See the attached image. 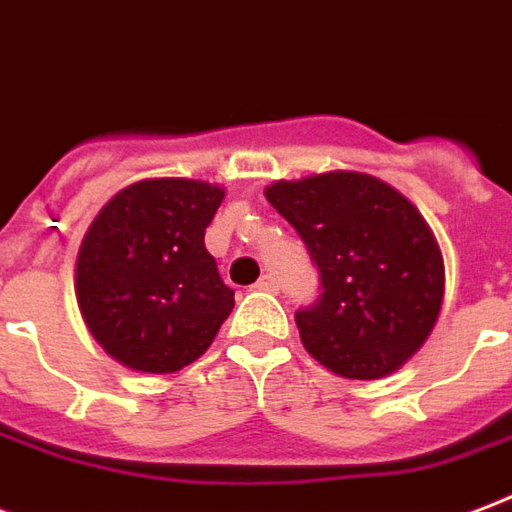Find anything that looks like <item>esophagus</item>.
<instances>
[{
  "mask_svg": "<svg viewBox=\"0 0 512 512\" xmlns=\"http://www.w3.org/2000/svg\"><path fill=\"white\" fill-rule=\"evenodd\" d=\"M255 287L263 292H279V284H276V279H273V276H260V282H257Z\"/></svg>",
  "mask_w": 512,
  "mask_h": 512,
  "instance_id": "esophagus-1",
  "label": "esophagus"
}]
</instances>
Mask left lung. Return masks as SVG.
<instances>
[{"label":"left lung","instance_id":"obj_1","mask_svg":"<svg viewBox=\"0 0 512 512\" xmlns=\"http://www.w3.org/2000/svg\"><path fill=\"white\" fill-rule=\"evenodd\" d=\"M265 198L298 230L319 271L317 303L295 311L308 354L343 378L395 373L432 333L446 284L419 209L360 171L279 179Z\"/></svg>","mask_w":512,"mask_h":512}]
</instances>
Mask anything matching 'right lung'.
I'll return each instance as SVG.
<instances>
[{
	"instance_id": "1",
	"label": "right lung",
	"mask_w": 512,
	"mask_h": 512,
	"mask_svg": "<svg viewBox=\"0 0 512 512\" xmlns=\"http://www.w3.org/2000/svg\"><path fill=\"white\" fill-rule=\"evenodd\" d=\"M225 190L144 179L112 195L77 255V303L99 346L142 373H174L212 346L233 311L204 233Z\"/></svg>"
}]
</instances>
